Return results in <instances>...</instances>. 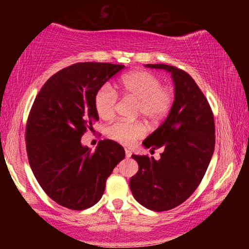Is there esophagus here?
<instances>
[{
  "mask_svg": "<svg viewBox=\"0 0 249 249\" xmlns=\"http://www.w3.org/2000/svg\"><path fill=\"white\" fill-rule=\"evenodd\" d=\"M125 156H126V158L132 157V151H130L129 149L126 148V149H125Z\"/></svg>",
  "mask_w": 249,
  "mask_h": 249,
  "instance_id": "obj_1",
  "label": "esophagus"
}]
</instances>
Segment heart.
Masks as SVG:
<instances>
[{
    "label": "heart",
    "instance_id": "b5f03b06",
    "mask_svg": "<svg viewBox=\"0 0 249 249\" xmlns=\"http://www.w3.org/2000/svg\"><path fill=\"white\" fill-rule=\"evenodd\" d=\"M125 96L138 102L137 112L150 122H157L167 114L172 103L171 92L162 88L157 75L147 71H136L126 74L121 81ZM117 94L111 86L104 84L94 96V107L103 120H111L115 114ZM108 137L123 145H130L145 135L142 123L117 121L107 128Z\"/></svg>",
    "mask_w": 249,
    "mask_h": 249
}]
</instances>
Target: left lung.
Returning <instances> with one entry per match:
<instances>
[{"mask_svg":"<svg viewBox=\"0 0 249 249\" xmlns=\"http://www.w3.org/2000/svg\"><path fill=\"white\" fill-rule=\"evenodd\" d=\"M171 73L175 99L165 122L142 142L162 148L160 159L132 155L138 163L129 188L138 203L156 212L174 209L196 191L205 175L215 145L214 117L208 100L184 71L163 64L145 65Z\"/></svg>","mask_w":249,"mask_h":249,"instance_id":"1","label":"left lung"}]
</instances>
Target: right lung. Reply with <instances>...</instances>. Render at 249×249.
Wrapping results in <instances>:
<instances>
[{"mask_svg": "<svg viewBox=\"0 0 249 249\" xmlns=\"http://www.w3.org/2000/svg\"><path fill=\"white\" fill-rule=\"evenodd\" d=\"M105 62H79L49 78L34 101L26 127L33 174L50 199L70 210L98 203L125 150L111 140L92 153L81 137L99 121L94 96L124 68Z\"/></svg>", "mask_w": 249, "mask_h": 249, "instance_id": "right-lung-1", "label": "right lung"}]
</instances>
